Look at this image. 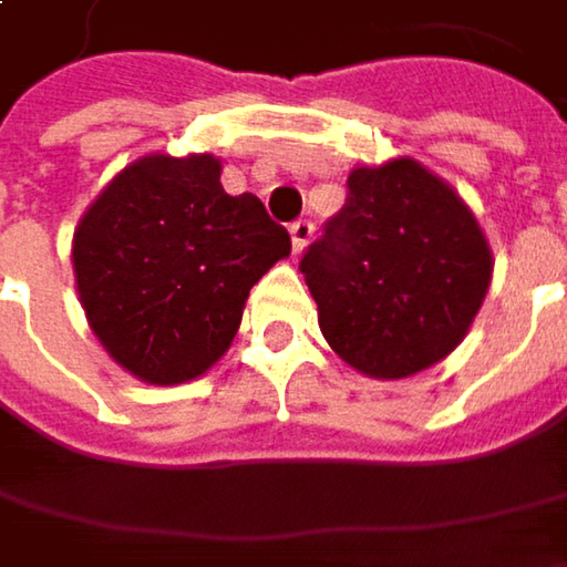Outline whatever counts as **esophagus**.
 I'll use <instances>...</instances> for the list:
<instances>
[{
  "mask_svg": "<svg viewBox=\"0 0 567 567\" xmlns=\"http://www.w3.org/2000/svg\"><path fill=\"white\" fill-rule=\"evenodd\" d=\"M312 233H316V227H312L309 220H296V224H290V239H293V251L306 249V246H309V239H312Z\"/></svg>",
  "mask_w": 567,
  "mask_h": 567,
  "instance_id": "1",
  "label": "esophagus"
}]
</instances>
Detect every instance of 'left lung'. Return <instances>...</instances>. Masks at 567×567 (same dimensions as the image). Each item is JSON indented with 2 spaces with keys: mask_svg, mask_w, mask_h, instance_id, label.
Listing matches in <instances>:
<instances>
[{
  "mask_svg": "<svg viewBox=\"0 0 567 567\" xmlns=\"http://www.w3.org/2000/svg\"><path fill=\"white\" fill-rule=\"evenodd\" d=\"M347 202L299 271L318 328L369 379H406L464 340L492 280V251L464 198L423 164L357 166Z\"/></svg>",
  "mask_w": 567,
  "mask_h": 567,
  "instance_id": "8db88e82",
  "label": "left lung"
}]
</instances>
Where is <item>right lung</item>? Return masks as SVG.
I'll return each instance as SVG.
<instances>
[{
    "label": "right lung",
    "mask_w": 567,
    "mask_h": 567,
    "mask_svg": "<svg viewBox=\"0 0 567 567\" xmlns=\"http://www.w3.org/2000/svg\"><path fill=\"white\" fill-rule=\"evenodd\" d=\"M290 255L251 195H227L210 154H147L84 210L72 265L103 350L147 384L205 375L239 331L249 290Z\"/></svg>",
    "instance_id": "obj_1"
}]
</instances>
